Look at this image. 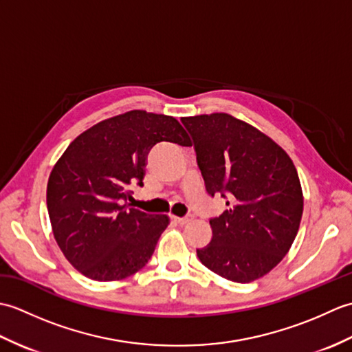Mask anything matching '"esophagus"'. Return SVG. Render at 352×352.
<instances>
[{
  "mask_svg": "<svg viewBox=\"0 0 352 352\" xmlns=\"http://www.w3.org/2000/svg\"><path fill=\"white\" fill-rule=\"evenodd\" d=\"M174 219L180 223V226H186V223H189L192 219H193V216L192 214H188V216H183V218H177V216H174Z\"/></svg>",
  "mask_w": 352,
  "mask_h": 352,
  "instance_id": "obj_1",
  "label": "esophagus"
}]
</instances>
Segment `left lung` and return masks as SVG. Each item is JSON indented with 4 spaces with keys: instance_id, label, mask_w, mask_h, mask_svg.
Returning <instances> with one entry per match:
<instances>
[{
    "instance_id": "left-lung-1",
    "label": "left lung",
    "mask_w": 352,
    "mask_h": 352,
    "mask_svg": "<svg viewBox=\"0 0 352 352\" xmlns=\"http://www.w3.org/2000/svg\"><path fill=\"white\" fill-rule=\"evenodd\" d=\"M210 197L228 206L210 218L212 241L197 250L206 267L234 283H250L280 263L302 216L294 162L257 129L227 113L182 118Z\"/></svg>"
}]
</instances>
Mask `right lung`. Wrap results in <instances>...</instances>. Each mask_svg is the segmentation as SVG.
<instances>
[{
	"label": "right lung",
	"mask_w": 352,
	"mask_h": 352,
	"mask_svg": "<svg viewBox=\"0 0 352 352\" xmlns=\"http://www.w3.org/2000/svg\"><path fill=\"white\" fill-rule=\"evenodd\" d=\"M160 142L190 146L175 118L133 110L81 133L52 168V233L69 263L89 278L122 280L151 258L169 219L133 208L129 199L131 188L144 186L146 157Z\"/></svg>",
	"instance_id": "right-lung-1"
}]
</instances>
